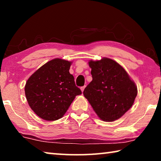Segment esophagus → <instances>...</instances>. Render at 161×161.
<instances>
[{
	"instance_id": "esophagus-1",
	"label": "esophagus",
	"mask_w": 161,
	"mask_h": 161,
	"mask_svg": "<svg viewBox=\"0 0 161 161\" xmlns=\"http://www.w3.org/2000/svg\"><path fill=\"white\" fill-rule=\"evenodd\" d=\"M84 88H85V86H81V88H80V89H81V92H84Z\"/></svg>"
}]
</instances>
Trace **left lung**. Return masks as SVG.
Wrapping results in <instances>:
<instances>
[{
    "label": "left lung",
    "mask_w": 161,
    "mask_h": 161,
    "mask_svg": "<svg viewBox=\"0 0 161 161\" xmlns=\"http://www.w3.org/2000/svg\"><path fill=\"white\" fill-rule=\"evenodd\" d=\"M92 81L84 90L95 112L103 121H113L132 107L137 87L123 67L109 58L89 61Z\"/></svg>",
    "instance_id": "obj_1"
}]
</instances>
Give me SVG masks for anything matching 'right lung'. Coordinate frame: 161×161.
<instances>
[{
  "label": "right lung",
  "instance_id": "right-lung-1",
  "mask_svg": "<svg viewBox=\"0 0 161 161\" xmlns=\"http://www.w3.org/2000/svg\"><path fill=\"white\" fill-rule=\"evenodd\" d=\"M72 62L56 58L32 74L25 86L32 110L47 121L61 119L77 95L81 94L69 70Z\"/></svg>",
  "mask_w": 161,
  "mask_h": 161
}]
</instances>
